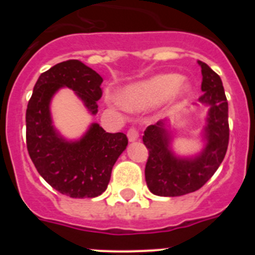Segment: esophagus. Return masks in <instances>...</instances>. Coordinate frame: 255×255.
Returning a JSON list of instances; mask_svg holds the SVG:
<instances>
[{"mask_svg": "<svg viewBox=\"0 0 255 255\" xmlns=\"http://www.w3.org/2000/svg\"><path fill=\"white\" fill-rule=\"evenodd\" d=\"M128 138H129L130 141L138 140L139 131L136 129H135V128H130V129L128 130Z\"/></svg>", "mask_w": 255, "mask_h": 255, "instance_id": "esophagus-1", "label": "esophagus"}]
</instances>
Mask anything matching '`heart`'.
I'll list each match as a JSON object with an SVG mask.
<instances>
[{
	"mask_svg": "<svg viewBox=\"0 0 255 255\" xmlns=\"http://www.w3.org/2000/svg\"><path fill=\"white\" fill-rule=\"evenodd\" d=\"M189 87L177 74H159L126 87L120 94V102L128 110L138 111L166 100L168 96H181Z\"/></svg>",
	"mask_w": 255,
	"mask_h": 255,
	"instance_id": "obj_1",
	"label": "heart"
}]
</instances>
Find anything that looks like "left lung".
Returning a JSON list of instances; mask_svg holds the SVG:
<instances>
[{"label":"left lung","instance_id":"left-lung-1","mask_svg":"<svg viewBox=\"0 0 255 255\" xmlns=\"http://www.w3.org/2000/svg\"><path fill=\"white\" fill-rule=\"evenodd\" d=\"M202 67V92L199 102L208 106L207 125L203 130L206 147L193 158H181L171 150L168 121L149 125L143 135L148 148L145 181L153 194L180 197L198 190L213 176L222 163L229 145V105L220 76L207 64Z\"/></svg>","mask_w":255,"mask_h":255}]
</instances>
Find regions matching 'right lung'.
Wrapping results in <instances>:
<instances>
[{"instance_id":"right-lung-1","label":"right lung","mask_w":255,"mask_h":255,"mask_svg":"<svg viewBox=\"0 0 255 255\" xmlns=\"http://www.w3.org/2000/svg\"><path fill=\"white\" fill-rule=\"evenodd\" d=\"M102 82L100 74L79 60L64 61L40 74L26 108V148L31 161L52 188L70 198L102 194L128 138L124 132H106L92 124L79 140H66L52 125L49 103L58 89L67 87L96 115Z\"/></svg>"}]
</instances>
